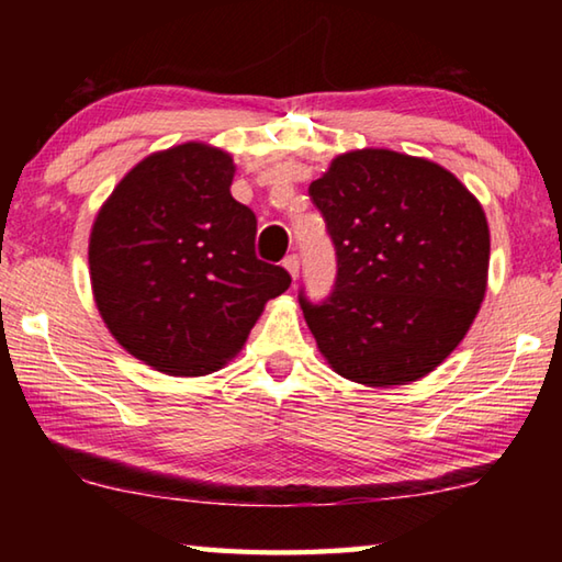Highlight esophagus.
<instances>
[{
	"label": "esophagus",
	"mask_w": 562,
	"mask_h": 562,
	"mask_svg": "<svg viewBox=\"0 0 562 562\" xmlns=\"http://www.w3.org/2000/svg\"><path fill=\"white\" fill-rule=\"evenodd\" d=\"M282 265H284V270H288L290 272V278L292 280H297L300 278V258H297V255H288V258H284L282 260Z\"/></svg>",
	"instance_id": "esophagus-1"
}]
</instances>
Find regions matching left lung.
<instances>
[{
	"label": "left lung",
	"mask_w": 562,
	"mask_h": 562,
	"mask_svg": "<svg viewBox=\"0 0 562 562\" xmlns=\"http://www.w3.org/2000/svg\"><path fill=\"white\" fill-rule=\"evenodd\" d=\"M337 252L327 300L300 304L337 374L408 384L459 347L486 294L491 237L481 203L431 160L364 148L310 186Z\"/></svg>",
	"instance_id": "1"
}]
</instances>
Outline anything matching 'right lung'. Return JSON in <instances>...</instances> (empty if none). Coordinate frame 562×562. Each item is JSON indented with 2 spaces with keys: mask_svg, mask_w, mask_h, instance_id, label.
<instances>
[{
  "mask_svg": "<svg viewBox=\"0 0 562 562\" xmlns=\"http://www.w3.org/2000/svg\"><path fill=\"white\" fill-rule=\"evenodd\" d=\"M233 158L205 144L148 156L103 203L91 288L111 335L158 372L201 376L243 349L290 272L258 260V217L231 195Z\"/></svg>",
  "mask_w": 562,
  "mask_h": 562,
  "instance_id": "right-lung-1",
  "label": "right lung"
}]
</instances>
